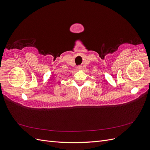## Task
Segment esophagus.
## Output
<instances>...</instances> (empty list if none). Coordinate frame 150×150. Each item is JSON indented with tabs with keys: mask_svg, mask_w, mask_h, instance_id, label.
Masks as SVG:
<instances>
[{
	"mask_svg": "<svg viewBox=\"0 0 150 150\" xmlns=\"http://www.w3.org/2000/svg\"><path fill=\"white\" fill-rule=\"evenodd\" d=\"M77 68H78V69L81 70V69H82V66H79L77 67Z\"/></svg>",
	"mask_w": 150,
	"mask_h": 150,
	"instance_id": "esophagus-1",
	"label": "esophagus"
}]
</instances>
